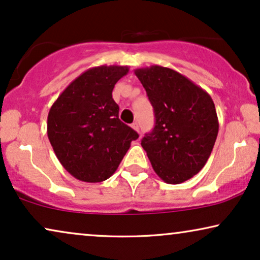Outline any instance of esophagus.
<instances>
[{
    "mask_svg": "<svg viewBox=\"0 0 260 260\" xmlns=\"http://www.w3.org/2000/svg\"><path fill=\"white\" fill-rule=\"evenodd\" d=\"M131 127H133V129L135 130V131H137V133H140V126H138V123H133L131 124Z\"/></svg>",
    "mask_w": 260,
    "mask_h": 260,
    "instance_id": "1",
    "label": "esophagus"
}]
</instances>
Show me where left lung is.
I'll use <instances>...</instances> for the list:
<instances>
[{"label":"left lung","mask_w":260,"mask_h":260,"mask_svg":"<svg viewBox=\"0 0 260 260\" xmlns=\"http://www.w3.org/2000/svg\"><path fill=\"white\" fill-rule=\"evenodd\" d=\"M155 113V126L141 144L155 173L179 184L200 172L211 156L219 120L211 95L168 67L135 70Z\"/></svg>","instance_id":"left-lung-1"}]
</instances>
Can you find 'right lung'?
Returning <instances> with one entry per match:
<instances>
[{
    "label": "right lung",
    "instance_id": "1",
    "mask_svg": "<svg viewBox=\"0 0 260 260\" xmlns=\"http://www.w3.org/2000/svg\"><path fill=\"white\" fill-rule=\"evenodd\" d=\"M127 66H98L74 79L49 110L47 135L63 168L84 182H102L118 168L138 134L119 119L112 90Z\"/></svg>",
    "mask_w": 260,
    "mask_h": 260
}]
</instances>
